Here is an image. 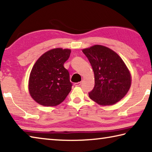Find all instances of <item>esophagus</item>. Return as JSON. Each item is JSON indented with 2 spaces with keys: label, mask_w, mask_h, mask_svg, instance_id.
Listing matches in <instances>:
<instances>
[{
  "label": "esophagus",
  "mask_w": 152,
  "mask_h": 152,
  "mask_svg": "<svg viewBox=\"0 0 152 152\" xmlns=\"http://www.w3.org/2000/svg\"><path fill=\"white\" fill-rule=\"evenodd\" d=\"M81 85V82H76V83H74V86H79Z\"/></svg>",
  "instance_id": "34e87169"
}]
</instances>
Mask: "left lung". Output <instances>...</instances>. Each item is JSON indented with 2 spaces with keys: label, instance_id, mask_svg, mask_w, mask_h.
<instances>
[{
  "label": "left lung",
  "instance_id": "8db88e82",
  "mask_svg": "<svg viewBox=\"0 0 152 152\" xmlns=\"http://www.w3.org/2000/svg\"><path fill=\"white\" fill-rule=\"evenodd\" d=\"M94 74V86L89 97L101 105H112L121 100L131 86L129 70L119 56L104 46L84 49Z\"/></svg>",
  "mask_w": 152,
  "mask_h": 152
}]
</instances>
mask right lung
Segmentation results:
<instances>
[{
	"label": "right lung",
	"mask_w": 152,
	"mask_h": 152,
	"mask_svg": "<svg viewBox=\"0 0 152 152\" xmlns=\"http://www.w3.org/2000/svg\"><path fill=\"white\" fill-rule=\"evenodd\" d=\"M70 53L68 49H53L43 54L34 64L30 73L29 91L37 103L56 106L68 96L72 83L64 64Z\"/></svg>",
	"instance_id": "add662e5"
}]
</instances>
